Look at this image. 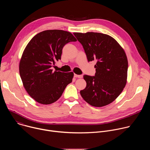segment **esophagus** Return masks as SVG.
<instances>
[{"mask_svg":"<svg viewBox=\"0 0 150 150\" xmlns=\"http://www.w3.org/2000/svg\"><path fill=\"white\" fill-rule=\"evenodd\" d=\"M74 77L75 78H81L82 77V75H76V74H74Z\"/></svg>","mask_w":150,"mask_h":150,"instance_id":"34e87169","label":"esophagus"}]
</instances>
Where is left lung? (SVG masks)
<instances>
[{"label": "left lung", "instance_id": "obj_1", "mask_svg": "<svg viewBox=\"0 0 150 150\" xmlns=\"http://www.w3.org/2000/svg\"><path fill=\"white\" fill-rule=\"evenodd\" d=\"M88 62L97 61L95 76L83 75L87 85L80 91L83 99L94 107L105 106L120 94L127 82L128 62L123 49L112 37L103 33H74Z\"/></svg>", "mask_w": 150, "mask_h": 150}]
</instances>
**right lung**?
I'll return each instance as SVG.
<instances>
[{
  "label": "right lung",
  "mask_w": 150,
  "mask_h": 150,
  "mask_svg": "<svg viewBox=\"0 0 150 150\" xmlns=\"http://www.w3.org/2000/svg\"><path fill=\"white\" fill-rule=\"evenodd\" d=\"M76 41L70 32L50 30L36 34L27 45L19 62V74L25 90L37 102L56 101L72 82V72H53L51 68L61 59L63 46Z\"/></svg>",
  "instance_id": "1"
}]
</instances>
